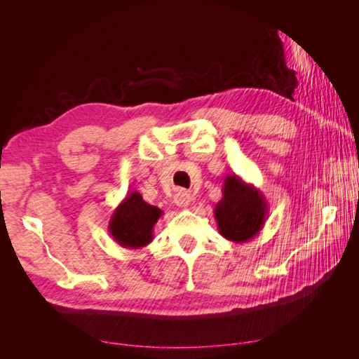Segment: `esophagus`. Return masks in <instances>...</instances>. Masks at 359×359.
Wrapping results in <instances>:
<instances>
[{
    "mask_svg": "<svg viewBox=\"0 0 359 359\" xmlns=\"http://www.w3.org/2000/svg\"><path fill=\"white\" fill-rule=\"evenodd\" d=\"M191 201H193V196L185 190H179L174 196V203L177 204L179 208H188V205L191 204Z\"/></svg>",
    "mask_w": 359,
    "mask_h": 359,
    "instance_id": "esophagus-1",
    "label": "esophagus"
}]
</instances>
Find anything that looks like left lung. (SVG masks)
<instances>
[{"label":"left lung","instance_id":"8db88e82","mask_svg":"<svg viewBox=\"0 0 359 359\" xmlns=\"http://www.w3.org/2000/svg\"><path fill=\"white\" fill-rule=\"evenodd\" d=\"M222 191L223 198L214 209L218 233L236 244L257 238L267 217L264 194L236 174L224 177Z\"/></svg>","mask_w":359,"mask_h":359}]
</instances>
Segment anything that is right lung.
Masks as SVG:
<instances>
[{"label":"right lung","mask_w":359,"mask_h":359,"mask_svg":"<svg viewBox=\"0 0 359 359\" xmlns=\"http://www.w3.org/2000/svg\"><path fill=\"white\" fill-rule=\"evenodd\" d=\"M163 210L145 203L139 191H130L115 208L109 220V233L123 248H141L154 241V226Z\"/></svg>","instance_id":"add662e5"}]
</instances>
